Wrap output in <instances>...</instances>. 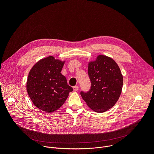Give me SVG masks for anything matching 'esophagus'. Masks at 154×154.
<instances>
[{
    "instance_id": "obj_1",
    "label": "esophagus",
    "mask_w": 154,
    "mask_h": 154,
    "mask_svg": "<svg viewBox=\"0 0 154 154\" xmlns=\"http://www.w3.org/2000/svg\"><path fill=\"white\" fill-rule=\"evenodd\" d=\"M73 89H74V91H77L78 90H79V86H74V87H73Z\"/></svg>"
}]
</instances>
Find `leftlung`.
<instances>
[{"label": "left lung", "mask_w": 154, "mask_h": 154, "mask_svg": "<svg viewBox=\"0 0 154 154\" xmlns=\"http://www.w3.org/2000/svg\"><path fill=\"white\" fill-rule=\"evenodd\" d=\"M91 87L80 94L88 106L94 111L102 113L114 106L119 98L123 85V77L116 62L104 55L97 57L88 66Z\"/></svg>", "instance_id": "1"}]
</instances>
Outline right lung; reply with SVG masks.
Returning <instances> with one entry per match:
<instances>
[{
	"mask_svg": "<svg viewBox=\"0 0 154 154\" xmlns=\"http://www.w3.org/2000/svg\"><path fill=\"white\" fill-rule=\"evenodd\" d=\"M63 64L64 62L50 56L37 62L29 72L27 93L34 105L43 111L57 110L73 91L61 73Z\"/></svg>",
	"mask_w": 154,
	"mask_h": 154,
	"instance_id": "add662e5",
	"label": "right lung"
}]
</instances>
